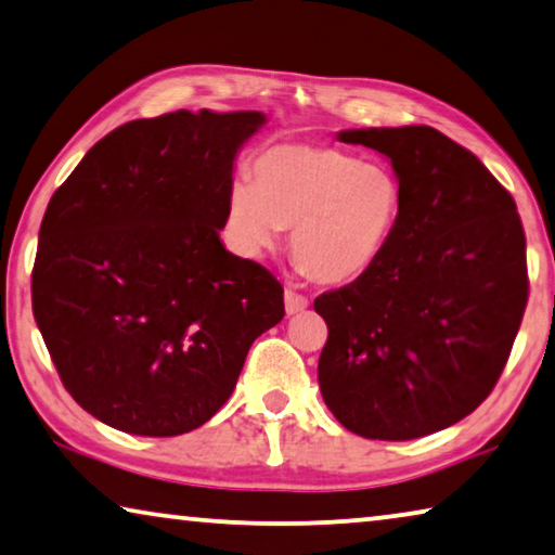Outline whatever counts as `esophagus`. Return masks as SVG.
I'll list each match as a JSON object with an SVG mask.
<instances>
[{"label": "esophagus", "mask_w": 555, "mask_h": 555, "mask_svg": "<svg viewBox=\"0 0 555 555\" xmlns=\"http://www.w3.org/2000/svg\"><path fill=\"white\" fill-rule=\"evenodd\" d=\"M284 306H286V313H301L306 306H309V298H306L304 294L294 292V288H286L284 292Z\"/></svg>", "instance_id": "1"}]
</instances>
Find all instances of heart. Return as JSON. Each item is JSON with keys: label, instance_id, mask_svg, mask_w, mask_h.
<instances>
[{"label": "heart", "instance_id": "heart-1", "mask_svg": "<svg viewBox=\"0 0 555 555\" xmlns=\"http://www.w3.org/2000/svg\"><path fill=\"white\" fill-rule=\"evenodd\" d=\"M404 207L398 172L325 145H274L227 197L236 249L261 257L292 227V251L315 279L363 276L388 249Z\"/></svg>", "mask_w": 555, "mask_h": 555}]
</instances>
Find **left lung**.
<instances>
[{
  "label": "left lung",
  "instance_id": "obj_1",
  "mask_svg": "<svg viewBox=\"0 0 555 555\" xmlns=\"http://www.w3.org/2000/svg\"><path fill=\"white\" fill-rule=\"evenodd\" d=\"M390 157L404 207L363 276L313 301L328 325L319 385L343 427L415 439L494 390L529 301L516 202L467 147L429 126L343 130Z\"/></svg>",
  "mask_w": 555,
  "mask_h": 555
}]
</instances>
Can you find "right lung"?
I'll return each instance as SVG.
<instances>
[{
    "mask_svg": "<svg viewBox=\"0 0 555 555\" xmlns=\"http://www.w3.org/2000/svg\"><path fill=\"white\" fill-rule=\"evenodd\" d=\"M259 111H175L99 140L51 197L31 271L34 319L64 388L95 420L184 435L230 400L284 288L219 242Z\"/></svg>",
    "mask_w": 555,
    "mask_h": 555,
    "instance_id": "1",
    "label": "right lung"
}]
</instances>
